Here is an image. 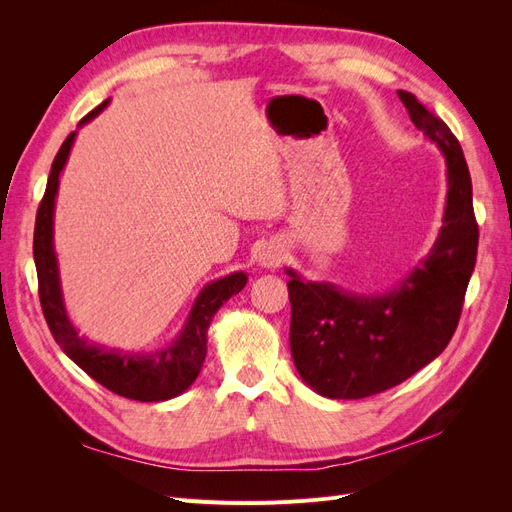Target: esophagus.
I'll use <instances>...</instances> for the list:
<instances>
[{
  "label": "esophagus",
  "mask_w": 512,
  "mask_h": 512,
  "mask_svg": "<svg viewBox=\"0 0 512 512\" xmlns=\"http://www.w3.org/2000/svg\"><path fill=\"white\" fill-rule=\"evenodd\" d=\"M282 262V252L277 250V247L269 245V247H262V252L258 254V265L265 267V269H275L277 265Z\"/></svg>",
  "instance_id": "esophagus-1"
}]
</instances>
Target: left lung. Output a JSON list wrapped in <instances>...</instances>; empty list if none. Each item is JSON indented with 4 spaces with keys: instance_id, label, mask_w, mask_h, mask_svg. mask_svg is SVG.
Masks as SVG:
<instances>
[{
    "instance_id": "8db88e82",
    "label": "left lung",
    "mask_w": 512,
    "mask_h": 512,
    "mask_svg": "<svg viewBox=\"0 0 512 512\" xmlns=\"http://www.w3.org/2000/svg\"><path fill=\"white\" fill-rule=\"evenodd\" d=\"M414 126L446 162V209L429 254L386 292H352L290 277V352L309 389L329 399H363L401 384L451 342L476 265L472 179L446 123L408 91H397Z\"/></svg>"
}]
</instances>
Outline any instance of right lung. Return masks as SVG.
<instances>
[{
  "label": "right lung",
  "mask_w": 512,
  "mask_h": 512,
  "mask_svg": "<svg viewBox=\"0 0 512 512\" xmlns=\"http://www.w3.org/2000/svg\"><path fill=\"white\" fill-rule=\"evenodd\" d=\"M108 102H111V98L104 100L81 119L53 160L34 228V262L38 271L40 305L55 342L87 376L121 397L136 401H166L188 391L198 378L207 356L209 324L232 294H239L243 290L247 284V273L235 271L205 284L203 290L198 292L181 331L175 335L173 342L158 350L128 352L108 348L91 342L74 327L66 309L64 290H61L59 260L55 252V198L59 192V177L70 158L76 134L85 123L98 117Z\"/></svg>",
  "instance_id": "obj_1"
}]
</instances>
